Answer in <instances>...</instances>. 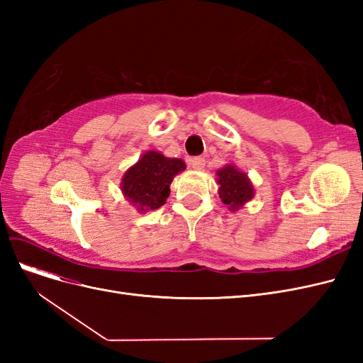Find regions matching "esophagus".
<instances>
[{
  "mask_svg": "<svg viewBox=\"0 0 363 363\" xmlns=\"http://www.w3.org/2000/svg\"><path fill=\"white\" fill-rule=\"evenodd\" d=\"M188 163H189V167L194 169H203L206 164V160L203 157H192L188 160Z\"/></svg>",
  "mask_w": 363,
  "mask_h": 363,
  "instance_id": "obj_1",
  "label": "esophagus"
}]
</instances>
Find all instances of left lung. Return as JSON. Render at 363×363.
Returning <instances> with one entry per match:
<instances>
[{
    "mask_svg": "<svg viewBox=\"0 0 363 363\" xmlns=\"http://www.w3.org/2000/svg\"><path fill=\"white\" fill-rule=\"evenodd\" d=\"M216 175L219 184V199L232 211H238L240 206L250 201L255 195V189H252V184L247 174L238 171L232 164L219 169Z\"/></svg>",
    "mask_w": 363,
    "mask_h": 363,
    "instance_id": "8db88e82",
    "label": "left lung"
}]
</instances>
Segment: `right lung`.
I'll return each mask as SVG.
<instances>
[{
  "label": "right lung",
  "mask_w": 363,
  "mask_h": 363,
  "mask_svg": "<svg viewBox=\"0 0 363 363\" xmlns=\"http://www.w3.org/2000/svg\"><path fill=\"white\" fill-rule=\"evenodd\" d=\"M184 168L186 164L180 159H169L157 151H148L125 172L121 188L139 212L155 211L169 196L174 175Z\"/></svg>",
  "instance_id": "obj_1"
}]
</instances>
